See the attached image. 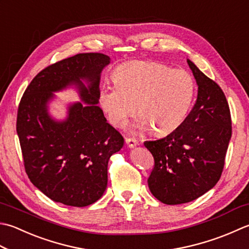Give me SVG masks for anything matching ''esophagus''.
<instances>
[{"mask_svg":"<svg viewBox=\"0 0 249 249\" xmlns=\"http://www.w3.org/2000/svg\"><path fill=\"white\" fill-rule=\"evenodd\" d=\"M125 142H126V144H127L128 148H134L138 144V141L136 140L135 138H126Z\"/></svg>","mask_w":249,"mask_h":249,"instance_id":"obj_1","label":"esophagus"}]
</instances>
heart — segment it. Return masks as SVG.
I'll return each instance as SVG.
<instances>
[{"mask_svg":"<svg viewBox=\"0 0 249 249\" xmlns=\"http://www.w3.org/2000/svg\"><path fill=\"white\" fill-rule=\"evenodd\" d=\"M113 86H102L98 102L114 127H123L137 106L135 127L155 135L173 133L183 124L196 95V84L186 70L155 61H130L112 74Z\"/></svg>","mask_w":249,"mask_h":249,"instance_id":"1","label":"heart"}]
</instances>
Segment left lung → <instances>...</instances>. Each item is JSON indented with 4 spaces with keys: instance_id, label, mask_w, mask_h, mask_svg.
<instances>
[{
    "instance_id": "obj_1",
    "label": "left lung",
    "mask_w": 249,
    "mask_h": 249,
    "mask_svg": "<svg viewBox=\"0 0 249 249\" xmlns=\"http://www.w3.org/2000/svg\"><path fill=\"white\" fill-rule=\"evenodd\" d=\"M187 61L198 86L196 105L178 129L144 142L154 158L149 189L167 205L194 201L216 186L232 135L230 109L222 89L191 60Z\"/></svg>"
}]
</instances>
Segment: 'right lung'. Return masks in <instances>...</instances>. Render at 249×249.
Masks as SVG:
<instances>
[{"mask_svg":"<svg viewBox=\"0 0 249 249\" xmlns=\"http://www.w3.org/2000/svg\"><path fill=\"white\" fill-rule=\"evenodd\" d=\"M110 57L77 53L45 68L31 81L18 107L17 134L26 173L53 202L84 207L102 196L108 162L124 138L98 106L100 75ZM74 87L81 98L68 106L67 118L49 114L54 92Z\"/></svg>","mask_w":249,"mask_h":249,"instance_id":"1","label":"right lung"}]
</instances>
